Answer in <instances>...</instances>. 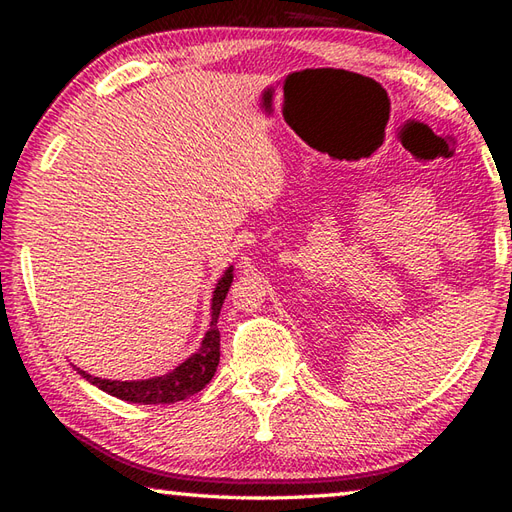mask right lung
<instances>
[{
    "instance_id": "right-lung-1",
    "label": "right lung",
    "mask_w": 512,
    "mask_h": 512,
    "mask_svg": "<svg viewBox=\"0 0 512 512\" xmlns=\"http://www.w3.org/2000/svg\"><path fill=\"white\" fill-rule=\"evenodd\" d=\"M231 281L233 268H228L224 277L217 281V288L213 292L211 328L204 334L200 350L173 369V372L149 380H134V383H129V380H103L92 374H85L83 369H76V372L85 380H90L92 385L107 391V394L127 402H143V405H171V402L198 394L200 389L209 385L217 363H220V330H217V317H220L222 303L226 299L228 288H231Z\"/></svg>"
}]
</instances>
